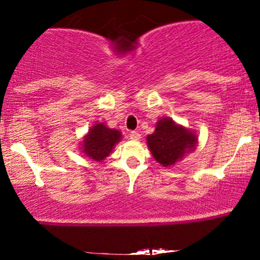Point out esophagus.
<instances>
[{"instance_id":"34e87169","label":"esophagus","mask_w":260,"mask_h":260,"mask_svg":"<svg viewBox=\"0 0 260 260\" xmlns=\"http://www.w3.org/2000/svg\"><path fill=\"white\" fill-rule=\"evenodd\" d=\"M129 139L133 140V142H138V140L140 139V134L138 132H131Z\"/></svg>"}]
</instances>
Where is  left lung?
Wrapping results in <instances>:
<instances>
[{"instance_id":"1","label":"left lung","mask_w":260,"mask_h":260,"mask_svg":"<svg viewBox=\"0 0 260 260\" xmlns=\"http://www.w3.org/2000/svg\"><path fill=\"white\" fill-rule=\"evenodd\" d=\"M147 144L154 159L164 168H170L194 150L198 136L172 118L164 117L156 122L154 133L147 137Z\"/></svg>"}]
</instances>
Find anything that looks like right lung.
<instances>
[{
	"label": "right lung",
	"instance_id": "right-lung-1",
	"mask_svg": "<svg viewBox=\"0 0 260 260\" xmlns=\"http://www.w3.org/2000/svg\"><path fill=\"white\" fill-rule=\"evenodd\" d=\"M122 139L120 131L109 128L104 122H96L89 128V132L80 142V153L96 162H101L115 149Z\"/></svg>",
	"mask_w": 260,
	"mask_h": 260
}]
</instances>
